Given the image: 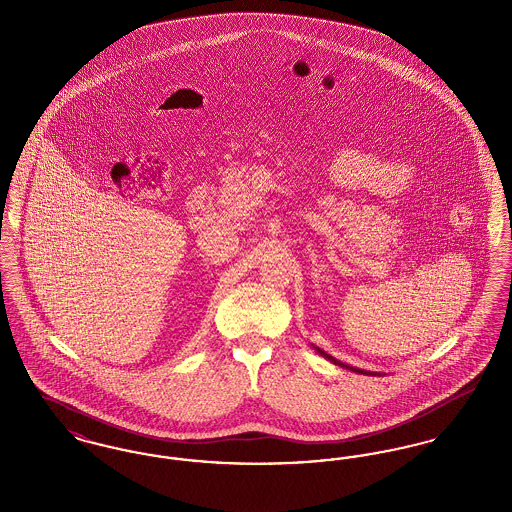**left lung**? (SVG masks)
Listing matches in <instances>:
<instances>
[{"label":"left lung","mask_w":512,"mask_h":512,"mask_svg":"<svg viewBox=\"0 0 512 512\" xmlns=\"http://www.w3.org/2000/svg\"><path fill=\"white\" fill-rule=\"evenodd\" d=\"M317 351H318V353H320V355H322V357H326V359H328V361H332V363H334V365H340V366H343V368H349V370H353V372H359V374H366V376H368V374H370V376H374V374H372V372H366V370H361V368H355V366L343 365V363H340V361H338V359H334V357H330V355H328V353H324V351H322V349H318V347H317Z\"/></svg>","instance_id":"left-lung-1"}]
</instances>
